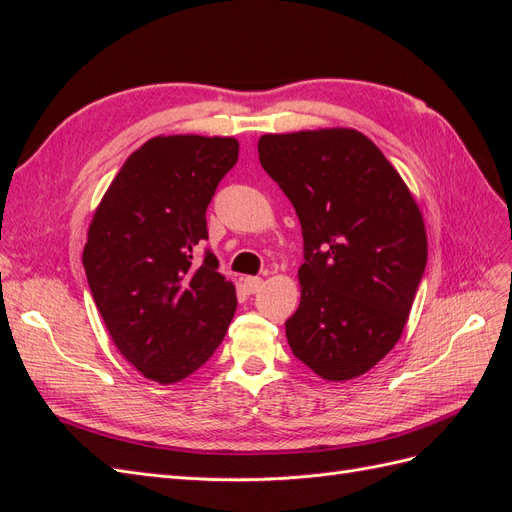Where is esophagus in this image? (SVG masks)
<instances>
[{"mask_svg": "<svg viewBox=\"0 0 512 512\" xmlns=\"http://www.w3.org/2000/svg\"><path fill=\"white\" fill-rule=\"evenodd\" d=\"M262 277H245V282H243V286H245V290L250 292V294H256L260 288H262Z\"/></svg>", "mask_w": 512, "mask_h": 512, "instance_id": "1", "label": "esophagus"}]
</instances>
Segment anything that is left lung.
<instances>
[{
	"label": "left lung",
	"instance_id": "left-lung-1",
	"mask_svg": "<svg viewBox=\"0 0 512 512\" xmlns=\"http://www.w3.org/2000/svg\"><path fill=\"white\" fill-rule=\"evenodd\" d=\"M258 158L299 215L301 303L292 354L324 380L365 374L397 344L427 265L410 190L356 130L265 134Z\"/></svg>",
	"mask_w": 512,
	"mask_h": 512
}]
</instances>
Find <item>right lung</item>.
Here are the masks:
<instances>
[{"mask_svg":"<svg viewBox=\"0 0 512 512\" xmlns=\"http://www.w3.org/2000/svg\"><path fill=\"white\" fill-rule=\"evenodd\" d=\"M239 160L220 136H156L123 162L89 226L83 267L115 346L149 380L179 382L203 367L235 316V286L196 245L207 207Z\"/></svg>","mask_w":512,"mask_h":512,"instance_id":"add662e5","label":"right lung"}]
</instances>
